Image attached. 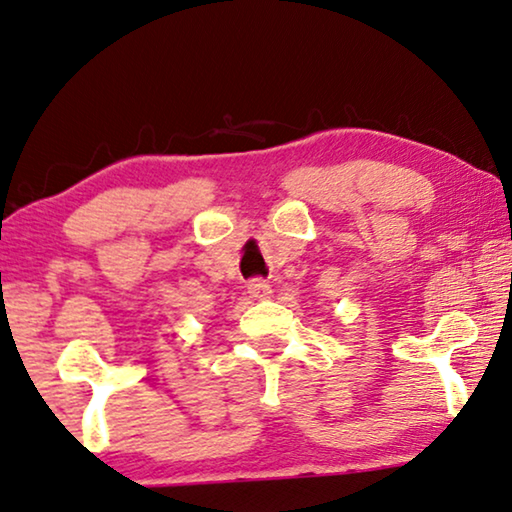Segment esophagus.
<instances>
[{"instance_id": "esophagus-1", "label": "esophagus", "mask_w": 512, "mask_h": 512, "mask_svg": "<svg viewBox=\"0 0 512 512\" xmlns=\"http://www.w3.org/2000/svg\"><path fill=\"white\" fill-rule=\"evenodd\" d=\"M248 294L253 296V299H269L271 296V285L262 278H255L248 282Z\"/></svg>"}]
</instances>
